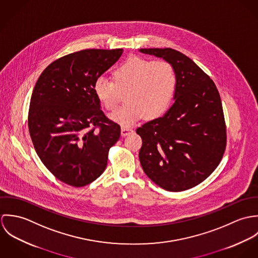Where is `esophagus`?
Listing matches in <instances>:
<instances>
[{
	"instance_id": "34e87169",
	"label": "esophagus",
	"mask_w": 258,
	"mask_h": 258,
	"mask_svg": "<svg viewBox=\"0 0 258 258\" xmlns=\"http://www.w3.org/2000/svg\"><path fill=\"white\" fill-rule=\"evenodd\" d=\"M132 132H133V130L130 129V128H127V127H122L121 128V135L122 136H127L128 134H130Z\"/></svg>"
}]
</instances>
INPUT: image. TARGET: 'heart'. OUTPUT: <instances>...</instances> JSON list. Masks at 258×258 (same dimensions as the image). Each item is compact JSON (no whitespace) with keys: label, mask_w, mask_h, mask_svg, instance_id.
<instances>
[{"label":"heart","mask_w":258,"mask_h":258,"mask_svg":"<svg viewBox=\"0 0 258 258\" xmlns=\"http://www.w3.org/2000/svg\"><path fill=\"white\" fill-rule=\"evenodd\" d=\"M113 79L99 76L93 84L97 99L107 110H115L126 93V105L111 115L124 125L132 126L142 118L156 119L168 109L176 89V74L165 60L138 56L127 58L113 73Z\"/></svg>","instance_id":"obj_1"}]
</instances>
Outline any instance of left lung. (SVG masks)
Returning <instances> with one entry per match:
<instances>
[{
  "label": "left lung",
  "instance_id": "left-lung-1",
  "mask_svg": "<svg viewBox=\"0 0 258 258\" xmlns=\"http://www.w3.org/2000/svg\"><path fill=\"white\" fill-rule=\"evenodd\" d=\"M164 58L176 74L173 105L162 117L139 127V160L159 186L183 191L204 182L220 165L226 127L215 82L189 57L173 48H141Z\"/></svg>",
  "mask_w": 258,
  "mask_h": 258
}]
</instances>
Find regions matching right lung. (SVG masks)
<instances>
[{
    "instance_id": "obj_1",
    "label": "right lung",
    "mask_w": 258,
    "mask_h": 258,
    "mask_svg": "<svg viewBox=\"0 0 258 258\" xmlns=\"http://www.w3.org/2000/svg\"><path fill=\"white\" fill-rule=\"evenodd\" d=\"M122 53V48L76 51L52 61L37 79L30 135L42 164L64 184L80 187L100 177L120 138V125L100 109L93 84Z\"/></svg>"
}]
</instances>
